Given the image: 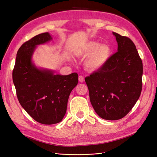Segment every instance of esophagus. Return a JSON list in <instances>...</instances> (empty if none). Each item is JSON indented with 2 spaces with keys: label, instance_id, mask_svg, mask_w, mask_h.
<instances>
[{
  "label": "esophagus",
  "instance_id": "esophagus-1",
  "mask_svg": "<svg viewBox=\"0 0 157 157\" xmlns=\"http://www.w3.org/2000/svg\"><path fill=\"white\" fill-rule=\"evenodd\" d=\"M79 81L81 82V83H83V82L85 81V79L82 76H79Z\"/></svg>",
  "mask_w": 157,
  "mask_h": 157
}]
</instances>
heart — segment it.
Instances as JSON below:
<instances>
[{"label":"heart","instance_id":"heart-1","mask_svg":"<svg viewBox=\"0 0 157 157\" xmlns=\"http://www.w3.org/2000/svg\"><path fill=\"white\" fill-rule=\"evenodd\" d=\"M78 54L86 56L85 65L91 71L99 70L108 62L111 56L110 48L104 44H98L96 41H89L78 50Z\"/></svg>","mask_w":157,"mask_h":157}]
</instances>
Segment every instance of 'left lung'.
I'll return each instance as SVG.
<instances>
[{
    "mask_svg": "<svg viewBox=\"0 0 157 157\" xmlns=\"http://www.w3.org/2000/svg\"><path fill=\"white\" fill-rule=\"evenodd\" d=\"M113 34L117 52L104 67L85 78L90 102L98 116L107 120L126 116L142 90L143 63L135 44L127 37Z\"/></svg>",
    "mask_w": 157,
    "mask_h": 157,
    "instance_id": "1",
    "label": "left lung"
}]
</instances>
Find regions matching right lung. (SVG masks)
<instances>
[{"instance_id": "obj_1", "label": "right lung", "mask_w": 157, "mask_h": 157, "mask_svg": "<svg viewBox=\"0 0 157 157\" xmlns=\"http://www.w3.org/2000/svg\"><path fill=\"white\" fill-rule=\"evenodd\" d=\"M53 39L48 32L36 36L21 45L16 54L13 81L22 108L36 121L44 125L60 122L67 111L69 97L78 83L76 72L55 74L38 67L32 56L38 45Z\"/></svg>"}]
</instances>
